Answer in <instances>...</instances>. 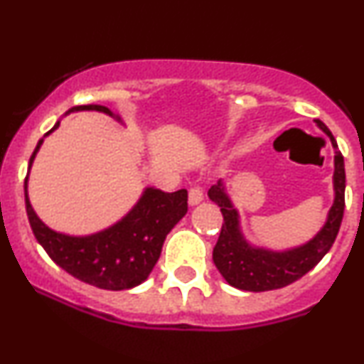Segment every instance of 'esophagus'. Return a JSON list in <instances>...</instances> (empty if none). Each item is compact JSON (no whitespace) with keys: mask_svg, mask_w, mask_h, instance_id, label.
<instances>
[{"mask_svg":"<svg viewBox=\"0 0 364 364\" xmlns=\"http://www.w3.org/2000/svg\"><path fill=\"white\" fill-rule=\"evenodd\" d=\"M203 202V190L200 186H193L190 188V191H188V203H190L191 207L198 205V203Z\"/></svg>","mask_w":364,"mask_h":364,"instance_id":"1","label":"esophagus"}]
</instances>
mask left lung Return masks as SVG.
Returning <instances> with one entry per match:
<instances>
[{"label": "left lung", "instance_id": "left-lung-1", "mask_svg": "<svg viewBox=\"0 0 364 364\" xmlns=\"http://www.w3.org/2000/svg\"><path fill=\"white\" fill-rule=\"evenodd\" d=\"M315 123L328 136L333 147V202L320 231L306 243L286 250L253 245L243 235L240 210L232 203L224 179H219L217 185L208 190V198L220 207L224 215L223 231L212 258L220 275L236 289L262 292L289 286L310 272L336 241L344 215V157L337 149V141L330 129L320 119Z\"/></svg>", "mask_w": 364, "mask_h": 364}]
</instances>
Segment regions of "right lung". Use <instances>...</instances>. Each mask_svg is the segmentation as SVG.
I'll return each instance as SVG.
<instances>
[{
    "label": "right lung",
    "mask_w": 364,
    "mask_h": 364,
    "mask_svg": "<svg viewBox=\"0 0 364 364\" xmlns=\"http://www.w3.org/2000/svg\"><path fill=\"white\" fill-rule=\"evenodd\" d=\"M80 111L102 112L124 124L121 116L114 114L109 107L94 106V104L75 106L66 111L65 116ZM60 123L61 119H58L56 124L46 133L44 139L60 128ZM44 139L39 140L28 161V174ZM28 174L23 186L25 207L36 240L56 265L77 277L78 281L99 289H132L147 281L161 257L166 236L188 212L186 190L164 193L157 188L147 186L144 188L135 205L109 228L83 236L66 235V232L54 231L36 214L28 198Z\"/></svg>",
    "instance_id": "right-lung-1"
}]
</instances>
